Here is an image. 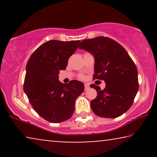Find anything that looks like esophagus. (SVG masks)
I'll use <instances>...</instances> for the list:
<instances>
[{
  "label": "esophagus",
  "instance_id": "1",
  "mask_svg": "<svg viewBox=\"0 0 157 157\" xmlns=\"http://www.w3.org/2000/svg\"><path fill=\"white\" fill-rule=\"evenodd\" d=\"M84 86H85V90H88L89 89V85L88 84V83H85Z\"/></svg>",
  "mask_w": 157,
  "mask_h": 157
}]
</instances>
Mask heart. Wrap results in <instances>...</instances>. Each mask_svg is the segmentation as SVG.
Wrapping results in <instances>:
<instances>
[{
    "mask_svg": "<svg viewBox=\"0 0 157 157\" xmlns=\"http://www.w3.org/2000/svg\"><path fill=\"white\" fill-rule=\"evenodd\" d=\"M78 78H80V79H81V80H83V79L86 78V76H84V75H80Z\"/></svg>",
    "mask_w": 157,
    "mask_h": 157,
    "instance_id": "obj_1",
    "label": "heart"
}]
</instances>
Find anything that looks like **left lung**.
Returning <instances> with one entry per match:
<instances>
[{
  "mask_svg": "<svg viewBox=\"0 0 157 157\" xmlns=\"http://www.w3.org/2000/svg\"><path fill=\"white\" fill-rule=\"evenodd\" d=\"M78 48L94 56V79L104 80V89L90 85L97 91L91 101L93 112L100 117L117 118L127 111L139 90L138 71L123 46L108 37L99 36L81 42Z\"/></svg>",
  "mask_w": 157,
  "mask_h": 157,
  "instance_id": "8db88e82",
  "label": "left lung"
}]
</instances>
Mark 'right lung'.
Masks as SVG:
<instances>
[{"label": "right lung", "instance_id": "right-lung-1", "mask_svg": "<svg viewBox=\"0 0 157 157\" xmlns=\"http://www.w3.org/2000/svg\"><path fill=\"white\" fill-rule=\"evenodd\" d=\"M80 41L48 40L27 62L23 90L34 111L51 123L69 119L74 113L76 99L84 90L82 82L72 80L63 84L58 76L59 71L66 68Z\"/></svg>", "mask_w": 157, "mask_h": 157}]
</instances>
